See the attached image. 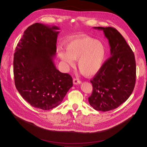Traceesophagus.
<instances>
[{
    "label": "esophagus",
    "instance_id": "obj_1",
    "mask_svg": "<svg viewBox=\"0 0 147 147\" xmlns=\"http://www.w3.org/2000/svg\"><path fill=\"white\" fill-rule=\"evenodd\" d=\"M73 84L74 85L80 84H81V81L79 79H78V78H74L73 79Z\"/></svg>",
    "mask_w": 147,
    "mask_h": 147
}]
</instances>
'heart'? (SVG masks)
I'll return each instance as SVG.
<instances>
[{
  "instance_id": "b5f03b06",
  "label": "heart",
  "mask_w": 147,
  "mask_h": 147,
  "mask_svg": "<svg viewBox=\"0 0 147 147\" xmlns=\"http://www.w3.org/2000/svg\"><path fill=\"white\" fill-rule=\"evenodd\" d=\"M65 52L58 50L59 58L67 67H73L74 61L80 71L86 76L96 74L101 68L105 59L106 49L100 41L90 37L72 40L67 42Z\"/></svg>"
}]
</instances>
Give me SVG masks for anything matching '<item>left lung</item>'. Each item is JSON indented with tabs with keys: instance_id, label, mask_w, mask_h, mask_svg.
Here are the masks:
<instances>
[{
	"instance_id": "left-lung-1",
	"label": "left lung",
	"mask_w": 147,
	"mask_h": 147,
	"mask_svg": "<svg viewBox=\"0 0 147 147\" xmlns=\"http://www.w3.org/2000/svg\"><path fill=\"white\" fill-rule=\"evenodd\" d=\"M94 28L103 31L111 57L91 80L93 90L88 101L94 109L106 112L116 109L130 96L135 85L136 61L132 50L116 29Z\"/></svg>"
}]
</instances>
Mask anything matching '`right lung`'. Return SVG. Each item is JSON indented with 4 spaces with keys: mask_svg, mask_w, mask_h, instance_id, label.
Wrapping results in <instances>:
<instances>
[{
    "mask_svg": "<svg viewBox=\"0 0 147 147\" xmlns=\"http://www.w3.org/2000/svg\"><path fill=\"white\" fill-rule=\"evenodd\" d=\"M59 28L36 23L29 26L16 48L14 76L22 97L34 107L50 110L61 103L73 79L54 63Z\"/></svg>",
    "mask_w": 147,
    "mask_h": 147,
    "instance_id": "right-lung-1",
    "label": "right lung"
}]
</instances>
